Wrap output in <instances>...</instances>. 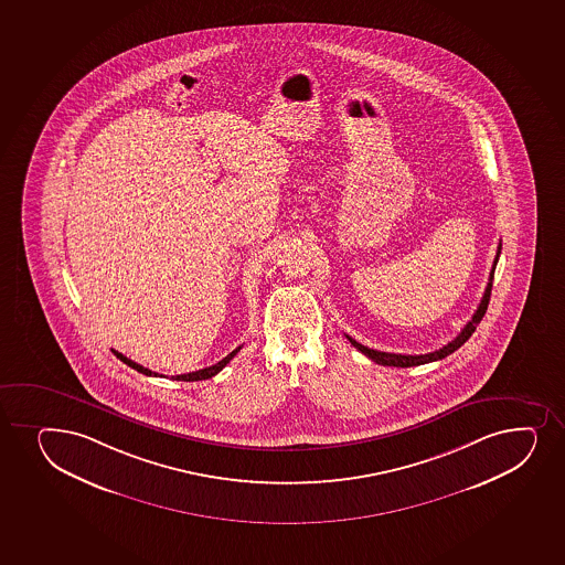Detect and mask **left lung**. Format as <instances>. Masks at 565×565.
I'll use <instances>...</instances> for the list:
<instances>
[{
    "label": "left lung",
    "instance_id": "1",
    "mask_svg": "<svg viewBox=\"0 0 565 565\" xmlns=\"http://www.w3.org/2000/svg\"><path fill=\"white\" fill-rule=\"evenodd\" d=\"M501 254V242L500 246H498V252H495L494 265H492V270H490L489 284H487V289H484V295L481 298V305L477 308L476 313H473V318L469 319L468 324L460 330V334H458L452 342L447 343L444 348L438 349V351H431V353H425V355H398V353H385V351H377V349H370L366 345H362V343L356 342L353 338L348 337L349 342L353 348L359 349L362 355L369 356L372 361L377 362V364H383V366H396V369H409V366H420V364H426V362L439 361V359H445V356L450 355V353H455L458 348H462L463 343L468 342L469 337L476 332L477 324L481 323V319L484 318V313H487V308H489L490 302V292H492V279H494V270L495 265H498V259H500Z\"/></svg>",
    "mask_w": 565,
    "mask_h": 565
}]
</instances>
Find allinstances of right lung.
I'll use <instances>...</instances> for the list:
<instances>
[{
  "label": "right lung",
  "mask_w": 565,
  "mask_h": 565,
  "mask_svg": "<svg viewBox=\"0 0 565 565\" xmlns=\"http://www.w3.org/2000/svg\"><path fill=\"white\" fill-rule=\"evenodd\" d=\"M241 348H236L235 351H231L225 359H222V361L216 362L214 366H209V369L203 370H196V372H190V374H182V375H172V380L177 381H203V380H210V377H214V375L220 374L225 366H227L228 362H231V359L241 351ZM113 353H115L118 359H120L121 362H126L127 366L129 369L137 370V372H140V374L145 375H153V377H166V375H159L158 372H152V370L145 369V366H140V364H137V362L131 361V359H127V356L121 355V353H118V351H115L113 349Z\"/></svg>",
  "instance_id": "add662e5"
}]
</instances>
